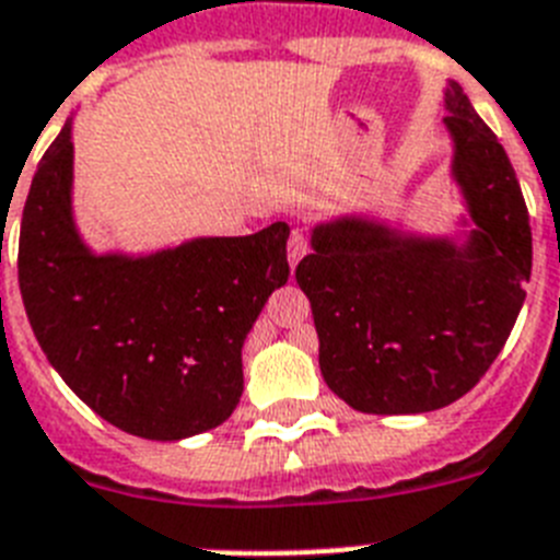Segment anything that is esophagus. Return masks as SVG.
I'll use <instances>...</instances> for the list:
<instances>
[{
  "label": "esophagus",
  "mask_w": 560,
  "mask_h": 560,
  "mask_svg": "<svg viewBox=\"0 0 560 560\" xmlns=\"http://www.w3.org/2000/svg\"><path fill=\"white\" fill-rule=\"evenodd\" d=\"M305 252H308L305 234L303 232H291V237H289V266H291V269H294V266L303 260Z\"/></svg>",
  "instance_id": "1"
}]
</instances>
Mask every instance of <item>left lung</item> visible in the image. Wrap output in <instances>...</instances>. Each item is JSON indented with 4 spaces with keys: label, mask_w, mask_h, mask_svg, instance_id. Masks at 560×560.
Wrapping results in <instances>:
<instances>
[{
    "label": "left lung",
    "mask_w": 560,
    "mask_h": 560,
    "mask_svg": "<svg viewBox=\"0 0 560 560\" xmlns=\"http://www.w3.org/2000/svg\"><path fill=\"white\" fill-rule=\"evenodd\" d=\"M444 109L456 226L428 234L371 212L334 214L314 223L312 255L294 271L323 380L362 413H430L462 399L527 298L533 232L513 164L456 81Z\"/></svg>",
    "instance_id": "left-lung-1"
}]
</instances>
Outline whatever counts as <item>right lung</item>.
I'll list each match as a JSON object with an SVG mask.
<instances>
[{"label":"right lung","mask_w":560,"mask_h":560,"mask_svg":"<svg viewBox=\"0 0 560 560\" xmlns=\"http://www.w3.org/2000/svg\"><path fill=\"white\" fill-rule=\"evenodd\" d=\"M73 118L42 158L19 232V289L47 362L124 433L180 442L232 417L243 342L289 280V223L246 237L95 252L73 209Z\"/></svg>","instance_id":"add662e5"}]
</instances>
